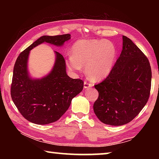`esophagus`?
<instances>
[{
  "label": "esophagus",
  "mask_w": 159,
  "mask_h": 159,
  "mask_svg": "<svg viewBox=\"0 0 159 159\" xmlns=\"http://www.w3.org/2000/svg\"><path fill=\"white\" fill-rule=\"evenodd\" d=\"M91 86H92V85L90 84V83H88V82H85L84 83V88L85 89H88V88H90Z\"/></svg>",
  "instance_id": "obj_1"
}]
</instances>
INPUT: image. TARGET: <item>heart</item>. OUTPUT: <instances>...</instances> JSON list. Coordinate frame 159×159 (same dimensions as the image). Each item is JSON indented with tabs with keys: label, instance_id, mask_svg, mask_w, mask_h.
<instances>
[{
	"label": "heart",
	"instance_id": "heart-1",
	"mask_svg": "<svg viewBox=\"0 0 159 159\" xmlns=\"http://www.w3.org/2000/svg\"><path fill=\"white\" fill-rule=\"evenodd\" d=\"M66 64L72 71L86 66L85 74L93 82L105 79L112 71L117 57L115 45L106 40H80L71 48Z\"/></svg>",
	"mask_w": 159,
	"mask_h": 159
}]
</instances>
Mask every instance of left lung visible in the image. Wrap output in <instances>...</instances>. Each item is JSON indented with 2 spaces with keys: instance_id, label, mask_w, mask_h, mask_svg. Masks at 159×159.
Wrapping results in <instances>:
<instances>
[{
  "instance_id": "left-lung-1",
  "label": "left lung",
  "mask_w": 159,
  "mask_h": 159,
  "mask_svg": "<svg viewBox=\"0 0 159 159\" xmlns=\"http://www.w3.org/2000/svg\"><path fill=\"white\" fill-rule=\"evenodd\" d=\"M152 70L144 53L123 36V49L107 79L95 85L99 97L94 112L104 124L122 125L130 122L149 99Z\"/></svg>"
}]
</instances>
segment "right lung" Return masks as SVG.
I'll return each instance as SVG.
<instances>
[{
	"label": "right lung",
	"mask_w": 159,
	"mask_h": 159,
	"mask_svg": "<svg viewBox=\"0 0 159 159\" xmlns=\"http://www.w3.org/2000/svg\"><path fill=\"white\" fill-rule=\"evenodd\" d=\"M70 39V34L43 36L21 52L16 60L11 97L19 111L29 121L39 125L57 121L69 109L72 99L83 90V80L67 75L64 58L56 51L55 64L46 76L34 79L28 71L29 55L34 48L43 43L61 47Z\"/></svg>",
	"instance_id": "obj_1"
}]
</instances>
